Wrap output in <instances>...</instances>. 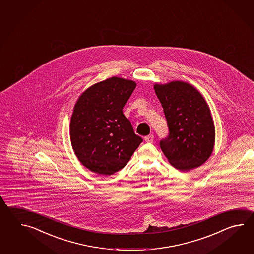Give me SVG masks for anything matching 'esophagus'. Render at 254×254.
Instances as JSON below:
<instances>
[{"instance_id": "esophagus-1", "label": "esophagus", "mask_w": 254, "mask_h": 254, "mask_svg": "<svg viewBox=\"0 0 254 254\" xmlns=\"http://www.w3.org/2000/svg\"><path fill=\"white\" fill-rule=\"evenodd\" d=\"M144 140H145L146 142H150L151 143L154 140V136L152 134L147 135V136L144 137Z\"/></svg>"}]
</instances>
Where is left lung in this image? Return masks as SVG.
I'll list each match as a JSON object with an SVG mask.
<instances>
[{"instance_id": "1", "label": "left lung", "mask_w": 254, "mask_h": 254, "mask_svg": "<svg viewBox=\"0 0 254 254\" xmlns=\"http://www.w3.org/2000/svg\"><path fill=\"white\" fill-rule=\"evenodd\" d=\"M169 133L160 141L164 155L173 167L190 171L209 159L214 146L215 128L204 98L184 81L155 84Z\"/></svg>"}]
</instances>
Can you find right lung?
<instances>
[{
  "instance_id": "1",
  "label": "right lung",
  "mask_w": 254,
  "mask_h": 254,
  "mask_svg": "<svg viewBox=\"0 0 254 254\" xmlns=\"http://www.w3.org/2000/svg\"><path fill=\"white\" fill-rule=\"evenodd\" d=\"M135 87L134 81L112 77L87 89L76 103L70 141L79 161L93 173H117L142 141L123 112Z\"/></svg>"
}]
</instances>
